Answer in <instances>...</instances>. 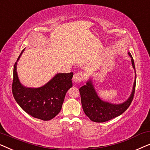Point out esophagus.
Masks as SVG:
<instances>
[{"instance_id": "obj_1", "label": "esophagus", "mask_w": 150, "mask_h": 150, "mask_svg": "<svg viewBox=\"0 0 150 150\" xmlns=\"http://www.w3.org/2000/svg\"><path fill=\"white\" fill-rule=\"evenodd\" d=\"M84 76L82 73H76L75 74L73 77V81L74 83H81L83 81Z\"/></svg>"}]
</instances>
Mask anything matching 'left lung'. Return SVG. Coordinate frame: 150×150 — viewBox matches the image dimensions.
Segmentation results:
<instances>
[{
    "instance_id": "1",
    "label": "left lung",
    "mask_w": 150,
    "mask_h": 150,
    "mask_svg": "<svg viewBox=\"0 0 150 150\" xmlns=\"http://www.w3.org/2000/svg\"><path fill=\"white\" fill-rule=\"evenodd\" d=\"M128 54L132 58L131 61H132V66L135 69L134 60L132 55L130 52H128ZM135 86H136V80L133 86L132 92L128 100L123 104L116 105L100 100L94 89L92 82L89 81L85 85H83L79 89L84 112L91 121L98 123L107 122L120 115L124 111H126V110H127V108L132 103L134 96Z\"/></svg>"
}]
</instances>
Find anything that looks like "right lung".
<instances>
[{
	"mask_svg": "<svg viewBox=\"0 0 150 150\" xmlns=\"http://www.w3.org/2000/svg\"><path fill=\"white\" fill-rule=\"evenodd\" d=\"M21 54L22 53L17 61ZM16 65V62L12 83V93L16 101L30 116L44 121L52 120L59 113L65 94L72 87L73 72L57 74L51 81L41 87L26 88L20 83Z\"/></svg>",
	"mask_w": 150,
	"mask_h": 150,
	"instance_id": "obj_1",
	"label": "right lung"
}]
</instances>
